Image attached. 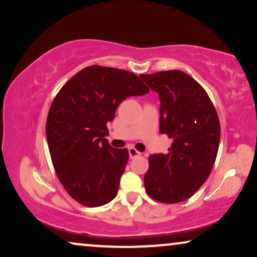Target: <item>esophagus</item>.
I'll use <instances>...</instances> for the list:
<instances>
[{
    "label": "esophagus",
    "mask_w": 257,
    "mask_h": 257,
    "mask_svg": "<svg viewBox=\"0 0 257 257\" xmlns=\"http://www.w3.org/2000/svg\"><path fill=\"white\" fill-rule=\"evenodd\" d=\"M128 155H130V159H135V158H137V156L140 155V152H138L135 147H130Z\"/></svg>",
    "instance_id": "obj_1"
}]
</instances>
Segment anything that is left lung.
<instances>
[{
  "label": "left lung",
  "mask_w": 257,
  "mask_h": 257,
  "mask_svg": "<svg viewBox=\"0 0 257 257\" xmlns=\"http://www.w3.org/2000/svg\"><path fill=\"white\" fill-rule=\"evenodd\" d=\"M160 97V132L173 139L167 154L150 156L148 196L174 204L190 198L207 180L217 158L220 124L204 88L182 70L140 75Z\"/></svg>",
  "instance_id": "1"
}]
</instances>
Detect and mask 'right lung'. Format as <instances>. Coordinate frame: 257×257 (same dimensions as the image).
<instances>
[{
    "label": "right lung",
    "instance_id": "1",
    "mask_svg": "<svg viewBox=\"0 0 257 257\" xmlns=\"http://www.w3.org/2000/svg\"><path fill=\"white\" fill-rule=\"evenodd\" d=\"M148 91L131 72L89 66L55 96L46 121L48 150L59 181L76 202L101 206L117 196L128 151L110 146L106 124L124 99Z\"/></svg>",
    "mask_w": 257,
    "mask_h": 257
}]
</instances>
